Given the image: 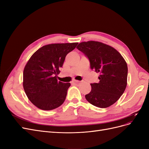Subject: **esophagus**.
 <instances>
[{
    "mask_svg": "<svg viewBox=\"0 0 149 149\" xmlns=\"http://www.w3.org/2000/svg\"><path fill=\"white\" fill-rule=\"evenodd\" d=\"M80 82H81V81H78V80H75V79L73 80V81H72V83H74V84H78L80 83Z\"/></svg>",
    "mask_w": 149,
    "mask_h": 149,
    "instance_id": "1",
    "label": "esophagus"
}]
</instances>
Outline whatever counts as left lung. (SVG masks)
<instances>
[{
    "mask_svg": "<svg viewBox=\"0 0 149 149\" xmlns=\"http://www.w3.org/2000/svg\"><path fill=\"white\" fill-rule=\"evenodd\" d=\"M76 48L89 58L91 69L100 74L99 82L91 83V91L86 99L96 107H109L127 86L128 68L124 58L115 48L100 42H83Z\"/></svg>",
    "mask_w": 149,
    "mask_h": 149,
    "instance_id": "1",
    "label": "left lung"
}]
</instances>
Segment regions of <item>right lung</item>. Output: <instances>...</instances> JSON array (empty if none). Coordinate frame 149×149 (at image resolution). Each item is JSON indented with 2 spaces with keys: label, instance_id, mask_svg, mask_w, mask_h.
Instances as JSON below:
<instances>
[{
  "label": "right lung",
  "instance_id": "obj_1",
  "mask_svg": "<svg viewBox=\"0 0 149 149\" xmlns=\"http://www.w3.org/2000/svg\"><path fill=\"white\" fill-rule=\"evenodd\" d=\"M78 43H53L36 51L26 63L23 73V86L26 96L40 109L49 111L64 102L70 83L57 80L66 55Z\"/></svg>",
  "mask_w": 149,
  "mask_h": 149
}]
</instances>
